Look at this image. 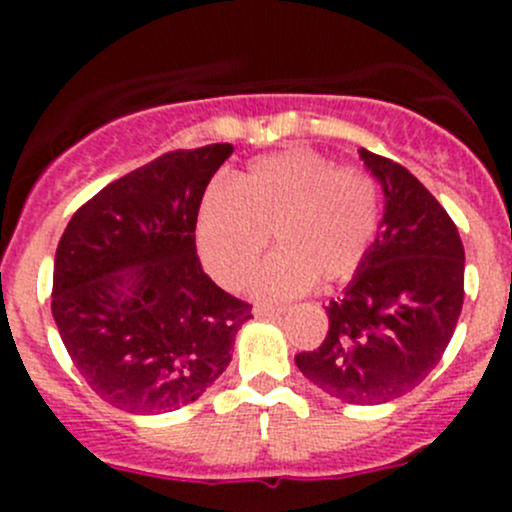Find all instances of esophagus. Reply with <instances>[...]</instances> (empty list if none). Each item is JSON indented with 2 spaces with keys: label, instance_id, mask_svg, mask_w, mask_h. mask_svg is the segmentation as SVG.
I'll list each match as a JSON object with an SVG mask.
<instances>
[{
  "label": "esophagus",
  "instance_id": "esophagus-1",
  "mask_svg": "<svg viewBox=\"0 0 512 512\" xmlns=\"http://www.w3.org/2000/svg\"><path fill=\"white\" fill-rule=\"evenodd\" d=\"M252 314H255L257 319H272V317H280V314H285V309H275V307H262V304H257V307L252 309Z\"/></svg>",
  "mask_w": 512,
  "mask_h": 512
}]
</instances>
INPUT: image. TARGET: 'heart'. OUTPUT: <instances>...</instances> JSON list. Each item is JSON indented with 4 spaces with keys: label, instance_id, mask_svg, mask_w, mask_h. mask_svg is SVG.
<instances>
[{
    "label": "heart",
    "instance_id": "heart-1",
    "mask_svg": "<svg viewBox=\"0 0 512 512\" xmlns=\"http://www.w3.org/2000/svg\"><path fill=\"white\" fill-rule=\"evenodd\" d=\"M379 213V188L369 173L337 168L312 151H287L255 160L232 188L213 185L200 203L195 237L210 277L237 289L272 235L277 252L250 289L280 302L314 282L349 280L374 245Z\"/></svg>",
    "mask_w": 512,
    "mask_h": 512
}]
</instances>
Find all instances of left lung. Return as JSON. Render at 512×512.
<instances>
[{
	"mask_svg": "<svg viewBox=\"0 0 512 512\" xmlns=\"http://www.w3.org/2000/svg\"><path fill=\"white\" fill-rule=\"evenodd\" d=\"M384 193L369 255L327 307L322 347L294 356L312 384L347 404L409 394L441 361L463 307L466 252L436 198L404 165L359 148Z\"/></svg>",
	"mask_w": 512,
	"mask_h": 512,
	"instance_id": "left-lung-1",
	"label": "left lung"
}]
</instances>
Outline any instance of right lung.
<instances>
[{
	"mask_svg": "<svg viewBox=\"0 0 512 512\" xmlns=\"http://www.w3.org/2000/svg\"><path fill=\"white\" fill-rule=\"evenodd\" d=\"M230 156V143L165 153L106 185L61 235L51 314L79 374L116 409L198 401L252 319L195 252L200 200Z\"/></svg>",
	"mask_w": 512,
	"mask_h": 512,
	"instance_id": "obj_1",
	"label": "right lung"
}]
</instances>
